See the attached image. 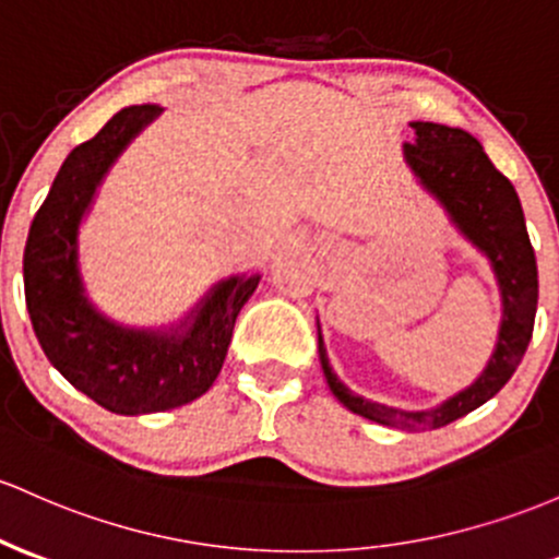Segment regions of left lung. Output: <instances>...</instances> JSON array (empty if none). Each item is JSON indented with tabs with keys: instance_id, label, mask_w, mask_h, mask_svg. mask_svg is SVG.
Wrapping results in <instances>:
<instances>
[{
	"instance_id": "1",
	"label": "left lung",
	"mask_w": 559,
	"mask_h": 559,
	"mask_svg": "<svg viewBox=\"0 0 559 559\" xmlns=\"http://www.w3.org/2000/svg\"><path fill=\"white\" fill-rule=\"evenodd\" d=\"M414 143H406L411 169L419 175L427 190H432L451 214L459 230L488 257L499 278L501 299H504V321H501L499 345L488 369L472 388L459 392L432 411H397L364 401L331 371L326 347L318 334V355L331 392L353 414L379 421L384 427L425 432L456 421L477 406L490 401L509 382L514 369L528 349L533 321L538 302V270L528 230H525L523 206L512 182L490 164L483 145L469 132L453 130L432 121H414Z\"/></svg>"
}]
</instances>
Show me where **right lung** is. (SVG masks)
Instances as JSON below:
<instances>
[{
  "mask_svg": "<svg viewBox=\"0 0 559 559\" xmlns=\"http://www.w3.org/2000/svg\"><path fill=\"white\" fill-rule=\"evenodd\" d=\"M158 110L121 108L69 153L31 223L23 254L31 326L50 364L97 406L124 416L169 411L204 395L223 369L238 312L260 284V275L225 281L186 334L171 336L114 326L84 299L76 270L82 214L114 158Z\"/></svg>",
  "mask_w": 559,
  "mask_h": 559,
  "instance_id": "obj_1",
  "label": "right lung"
}]
</instances>
